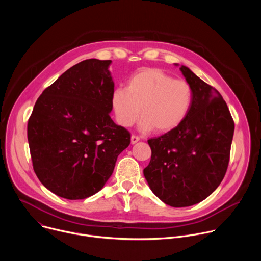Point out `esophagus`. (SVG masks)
Instances as JSON below:
<instances>
[{"label":"esophagus","mask_w":261,"mask_h":261,"mask_svg":"<svg viewBox=\"0 0 261 261\" xmlns=\"http://www.w3.org/2000/svg\"><path fill=\"white\" fill-rule=\"evenodd\" d=\"M139 137L138 136H136V135H131V143L132 144H135L136 142H138L139 141Z\"/></svg>","instance_id":"34e87169"}]
</instances>
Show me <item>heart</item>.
Instances as JSON below:
<instances>
[{"label": "heart", "mask_w": 261, "mask_h": 261, "mask_svg": "<svg viewBox=\"0 0 261 261\" xmlns=\"http://www.w3.org/2000/svg\"><path fill=\"white\" fill-rule=\"evenodd\" d=\"M192 89L181 80L156 68H146L128 81L127 89L116 88L110 97L117 122L132 126L140 116V129L165 133L176 128L188 116Z\"/></svg>", "instance_id": "obj_1"}]
</instances>
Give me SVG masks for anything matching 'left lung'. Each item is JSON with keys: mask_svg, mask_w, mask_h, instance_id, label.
Returning a JSON list of instances; mask_svg holds the SVG:
<instances>
[{"mask_svg": "<svg viewBox=\"0 0 261 261\" xmlns=\"http://www.w3.org/2000/svg\"><path fill=\"white\" fill-rule=\"evenodd\" d=\"M179 70L192 89L190 111L176 128L147 140L152 157L143 169L153 193L173 207L196 204L217 189L227 170L234 132L221 94L188 67Z\"/></svg>", "mask_w": 261, "mask_h": 261, "instance_id": "obj_1", "label": "left lung"}]
</instances>
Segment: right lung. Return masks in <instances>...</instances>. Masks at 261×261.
Instances as JSON below:
<instances>
[{
  "label": "right lung",
  "mask_w": 261,
  "mask_h": 261,
  "mask_svg": "<svg viewBox=\"0 0 261 261\" xmlns=\"http://www.w3.org/2000/svg\"><path fill=\"white\" fill-rule=\"evenodd\" d=\"M110 60L74 65L36 101L28 123L33 168L45 188L70 199L99 192L130 133L110 119Z\"/></svg>",
  "instance_id": "1"
}]
</instances>
